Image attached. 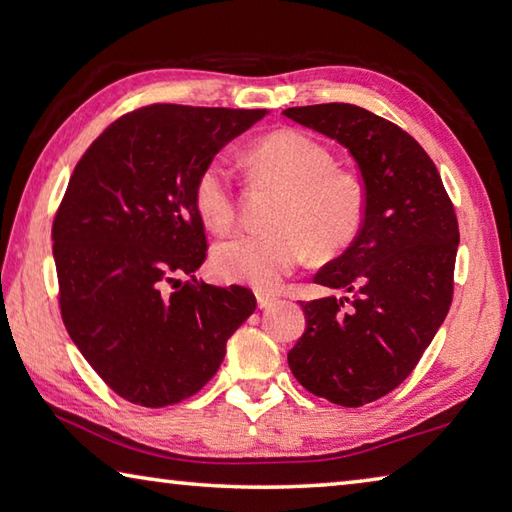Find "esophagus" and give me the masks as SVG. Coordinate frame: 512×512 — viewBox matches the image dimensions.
I'll return each mask as SVG.
<instances>
[{
    "label": "esophagus",
    "mask_w": 512,
    "mask_h": 512,
    "mask_svg": "<svg viewBox=\"0 0 512 512\" xmlns=\"http://www.w3.org/2000/svg\"><path fill=\"white\" fill-rule=\"evenodd\" d=\"M255 298H257V307L259 309H268V307H273L275 305V296L273 293H264V291H257L255 293Z\"/></svg>",
    "instance_id": "obj_1"
}]
</instances>
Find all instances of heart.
Segmentation results:
<instances>
[{
	"instance_id": "b5f03b06",
	"label": "heart",
	"mask_w": 512,
	"mask_h": 512,
	"mask_svg": "<svg viewBox=\"0 0 512 512\" xmlns=\"http://www.w3.org/2000/svg\"><path fill=\"white\" fill-rule=\"evenodd\" d=\"M257 178L284 189L273 212V230L237 232L216 244L212 266L225 282L273 289L307 253L318 259L341 255L366 221V187L350 171L336 169L334 155L300 131H277L248 153ZM194 205L207 228H230L237 214L235 178L214 158L198 171Z\"/></svg>"
}]
</instances>
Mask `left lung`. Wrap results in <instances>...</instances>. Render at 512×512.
<instances>
[{
	"label": "left lung",
	"instance_id": "8db88e82",
	"mask_svg": "<svg viewBox=\"0 0 512 512\" xmlns=\"http://www.w3.org/2000/svg\"><path fill=\"white\" fill-rule=\"evenodd\" d=\"M357 162L366 221L314 282L343 296L302 302L307 329L289 368L309 393L339 406L375 402L402 384L452 305L458 221L436 164L393 121L352 103L287 108Z\"/></svg>",
	"mask_w": 512,
	"mask_h": 512
}]
</instances>
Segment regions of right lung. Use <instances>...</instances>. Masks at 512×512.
<instances>
[{
  "instance_id": "right-lung-1",
  "label": "right lung",
  "mask_w": 512,
  "mask_h": 512,
  "mask_svg": "<svg viewBox=\"0 0 512 512\" xmlns=\"http://www.w3.org/2000/svg\"><path fill=\"white\" fill-rule=\"evenodd\" d=\"M266 115L176 103L133 110L69 178L51 228L60 316L85 361L128 402L160 409L201 391L257 307L246 287L196 280L207 239L194 183Z\"/></svg>"
}]
</instances>
